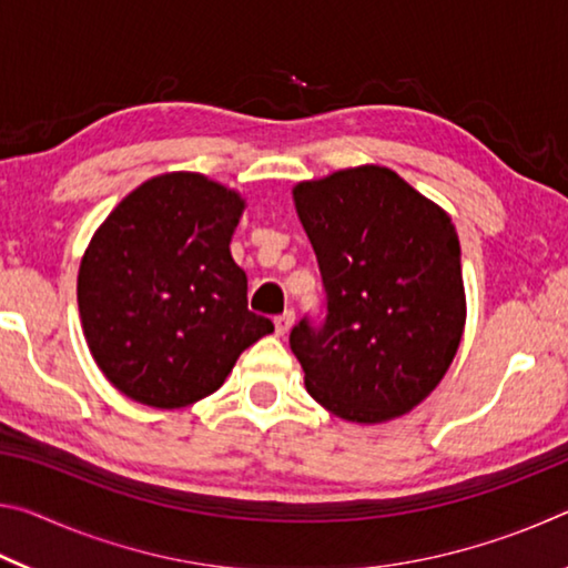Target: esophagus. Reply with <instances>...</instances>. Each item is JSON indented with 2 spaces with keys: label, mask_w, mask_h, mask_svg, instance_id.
Listing matches in <instances>:
<instances>
[{
  "label": "esophagus",
  "mask_w": 568,
  "mask_h": 568,
  "mask_svg": "<svg viewBox=\"0 0 568 568\" xmlns=\"http://www.w3.org/2000/svg\"><path fill=\"white\" fill-rule=\"evenodd\" d=\"M293 321H295V313L293 311H285L281 315H275V333L277 335H285L287 331H291Z\"/></svg>",
  "instance_id": "esophagus-1"
}]
</instances>
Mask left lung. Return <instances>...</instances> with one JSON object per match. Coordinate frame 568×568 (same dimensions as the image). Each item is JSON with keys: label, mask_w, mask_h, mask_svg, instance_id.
I'll use <instances>...</instances> for the list:
<instances>
[{"label": "left lung", "mask_w": 568, "mask_h": 568, "mask_svg": "<svg viewBox=\"0 0 568 568\" xmlns=\"http://www.w3.org/2000/svg\"><path fill=\"white\" fill-rule=\"evenodd\" d=\"M293 197L325 291L323 321L291 331L307 393L353 423L403 416L438 386L464 333L454 223L376 165L301 182Z\"/></svg>", "instance_id": "1"}]
</instances>
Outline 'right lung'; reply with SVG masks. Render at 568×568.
Wrapping results in <instances>:
<instances>
[{
  "label": "right lung",
  "instance_id": "1",
  "mask_svg": "<svg viewBox=\"0 0 568 568\" xmlns=\"http://www.w3.org/2000/svg\"><path fill=\"white\" fill-rule=\"evenodd\" d=\"M243 207L213 180L170 172L132 190L94 233L77 303L94 361L128 398L190 406L273 333L247 311V275L230 255Z\"/></svg>",
  "mask_w": 568,
  "mask_h": 568
}]
</instances>
